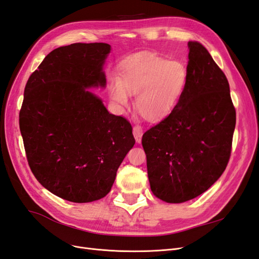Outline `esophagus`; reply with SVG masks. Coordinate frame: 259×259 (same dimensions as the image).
<instances>
[{
  "label": "esophagus",
  "mask_w": 259,
  "mask_h": 259,
  "mask_svg": "<svg viewBox=\"0 0 259 259\" xmlns=\"http://www.w3.org/2000/svg\"><path fill=\"white\" fill-rule=\"evenodd\" d=\"M133 134H134V137L138 144L142 142V137H143V128L142 127L138 126V125H135V126L133 127Z\"/></svg>",
  "instance_id": "obj_1"
}]
</instances>
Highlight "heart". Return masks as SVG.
<instances>
[{
    "label": "heart",
    "instance_id": "obj_1",
    "mask_svg": "<svg viewBox=\"0 0 259 259\" xmlns=\"http://www.w3.org/2000/svg\"><path fill=\"white\" fill-rule=\"evenodd\" d=\"M187 81L188 71L182 61L143 52L122 60L117 80L111 81L109 91L111 98L122 107L130 105L128 95H135L137 112L147 121L158 123L173 112Z\"/></svg>",
    "mask_w": 259,
    "mask_h": 259
}]
</instances>
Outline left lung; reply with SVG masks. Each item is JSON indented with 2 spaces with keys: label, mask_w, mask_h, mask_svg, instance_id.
<instances>
[{
  "label": "left lung",
  "mask_w": 259,
  "mask_h": 259,
  "mask_svg": "<svg viewBox=\"0 0 259 259\" xmlns=\"http://www.w3.org/2000/svg\"><path fill=\"white\" fill-rule=\"evenodd\" d=\"M188 81L167 117L142 139L156 198L182 203L205 192L229 162L236 109L229 83L207 50L190 41Z\"/></svg>",
  "instance_id": "left-lung-1"
}]
</instances>
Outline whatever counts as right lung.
Instances as JSON below:
<instances>
[{
	"instance_id": "add662e5",
	"label": "right lung",
	"mask_w": 259,
	"mask_h": 259,
	"mask_svg": "<svg viewBox=\"0 0 259 259\" xmlns=\"http://www.w3.org/2000/svg\"><path fill=\"white\" fill-rule=\"evenodd\" d=\"M109 53L107 43L61 46L25 88L19 127L29 166L44 188L70 202L106 197L135 144L131 123L88 90L106 85Z\"/></svg>"
}]
</instances>
